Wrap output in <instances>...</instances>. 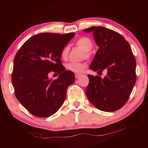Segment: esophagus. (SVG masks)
Segmentation results:
<instances>
[{
	"label": "esophagus",
	"instance_id": "esophagus-1",
	"mask_svg": "<svg viewBox=\"0 0 148 148\" xmlns=\"http://www.w3.org/2000/svg\"><path fill=\"white\" fill-rule=\"evenodd\" d=\"M80 76H81V74H75V77H76V78H78Z\"/></svg>",
	"mask_w": 148,
	"mask_h": 148
}]
</instances>
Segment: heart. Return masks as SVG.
<instances>
[{
    "label": "heart",
    "instance_id": "obj_1",
    "mask_svg": "<svg viewBox=\"0 0 148 148\" xmlns=\"http://www.w3.org/2000/svg\"><path fill=\"white\" fill-rule=\"evenodd\" d=\"M77 46L83 49L86 53V57L89 58L90 57L91 54L89 53V51L92 49V43L91 39L87 38V37H82L77 40L76 42ZM69 53V48L68 46H65L62 49L61 51V57L64 60H66L68 57ZM86 64L84 62H70L66 64V69L67 71H71L76 74H80L83 72L85 68H86Z\"/></svg>",
    "mask_w": 148,
    "mask_h": 148
}]
</instances>
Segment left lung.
<instances>
[{
	"mask_svg": "<svg viewBox=\"0 0 148 148\" xmlns=\"http://www.w3.org/2000/svg\"><path fill=\"white\" fill-rule=\"evenodd\" d=\"M91 32L99 47L89 69L104 78L88 74L89 83L86 93L89 101L100 110L114 112L128 101L136 83V59L131 46L121 34L103 27L84 29Z\"/></svg>",
	"mask_w": 148,
	"mask_h": 148,
	"instance_id": "1",
	"label": "left lung"
}]
</instances>
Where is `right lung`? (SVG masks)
<instances>
[{
    "mask_svg": "<svg viewBox=\"0 0 148 148\" xmlns=\"http://www.w3.org/2000/svg\"><path fill=\"white\" fill-rule=\"evenodd\" d=\"M74 33H40L25 42L16 54L12 82L17 99L33 116L47 117L63 104L66 89L75 80L72 72L65 71L61 51ZM51 71L60 74L49 80Z\"/></svg>",
    "mask_w": 148,
    "mask_h": 148,
    "instance_id": "obj_1",
    "label": "right lung"
}]
</instances>
